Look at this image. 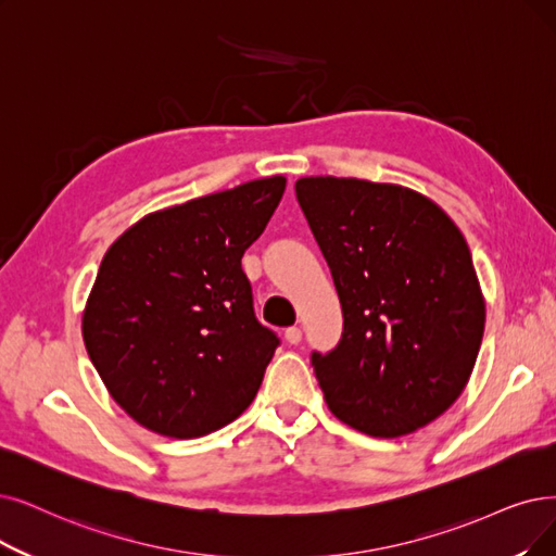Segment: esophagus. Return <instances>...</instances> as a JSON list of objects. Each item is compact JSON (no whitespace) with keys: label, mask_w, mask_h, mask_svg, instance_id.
<instances>
[{"label":"esophagus","mask_w":556,"mask_h":556,"mask_svg":"<svg viewBox=\"0 0 556 556\" xmlns=\"http://www.w3.org/2000/svg\"><path fill=\"white\" fill-rule=\"evenodd\" d=\"M285 340L290 342V344H299V342L303 340V332H301V328H299V326L287 328V330H285Z\"/></svg>","instance_id":"34e87169"}]
</instances>
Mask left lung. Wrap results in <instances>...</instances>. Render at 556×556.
Listing matches in <instances>:
<instances>
[{
    "mask_svg": "<svg viewBox=\"0 0 556 556\" xmlns=\"http://www.w3.org/2000/svg\"><path fill=\"white\" fill-rule=\"evenodd\" d=\"M299 205L330 266L344 330L313 353L344 425L402 438L431 425L468 386L485 303L463 232L415 189L358 177H301Z\"/></svg>",
    "mask_w": 556,
    "mask_h": 556,
    "instance_id": "obj_1",
    "label": "left lung"
}]
</instances>
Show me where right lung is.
<instances>
[{"mask_svg":"<svg viewBox=\"0 0 556 556\" xmlns=\"http://www.w3.org/2000/svg\"><path fill=\"white\" fill-rule=\"evenodd\" d=\"M282 175L146 214L102 257L81 336L114 402L191 440L255 399L278 338L253 313L241 257L274 216Z\"/></svg>","mask_w":556,"mask_h":556,"instance_id":"right-lung-1","label":"right lung"}]
</instances>
